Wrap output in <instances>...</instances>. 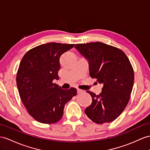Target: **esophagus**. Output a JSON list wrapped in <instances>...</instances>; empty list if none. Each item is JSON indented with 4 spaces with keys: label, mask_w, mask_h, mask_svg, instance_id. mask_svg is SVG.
Listing matches in <instances>:
<instances>
[{
    "label": "esophagus",
    "mask_w": 150,
    "mask_h": 150,
    "mask_svg": "<svg viewBox=\"0 0 150 150\" xmlns=\"http://www.w3.org/2000/svg\"><path fill=\"white\" fill-rule=\"evenodd\" d=\"M83 92H84V91H83V90H82V89H77V93H78V94L83 93Z\"/></svg>",
    "instance_id": "obj_1"
}]
</instances>
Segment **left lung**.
I'll list each match as a JSON object with an SVG mask.
<instances>
[{"label":"left lung","instance_id":"obj_1","mask_svg":"<svg viewBox=\"0 0 150 150\" xmlns=\"http://www.w3.org/2000/svg\"><path fill=\"white\" fill-rule=\"evenodd\" d=\"M75 47L89 60L91 77L103 84L99 95L86 91L93 101L85 113L98 124L114 121L127 105L132 90L134 74L129 58L121 49L99 42Z\"/></svg>","mask_w":150,"mask_h":150}]
</instances>
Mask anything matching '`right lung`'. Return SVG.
<instances>
[{
	"label": "right lung",
	"instance_id": "obj_1",
	"mask_svg": "<svg viewBox=\"0 0 150 150\" xmlns=\"http://www.w3.org/2000/svg\"><path fill=\"white\" fill-rule=\"evenodd\" d=\"M74 45L49 42L31 49L23 57L16 75L19 94L29 115L38 122L59 121L65 104L77 94L74 87L63 90L53 83L59 79L60 56Z\"/></svg>",
	"mask_w": 150,
	"mask_h": 150
}]
</instances>
